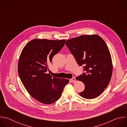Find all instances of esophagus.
Here are the masks:
<instances>
[{
	"label": "esophagus",
	"instance_id": "esophagus-1",
	"mask_svg": "<svg viewBox=\"0 0 127 127\" xmlns=\"http://www.w3.org/2000/svg\"><path fill=\"white\" fill-rule=\"evenodd\" d=\"M70 81H71V82H73V83H74L75 81H76V78L75 77H73L72 78L70 79Z\"/></svg>",
	"mask_w": 127,
	"mask_h": 127
}]
</instances>
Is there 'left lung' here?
<instances>
[{"label": "left lung", "instance_id": "8db88e82", "mask_svg": "<svg viewBox=\"0 0 127 127\" xmlns=\"http://www.w3.org/2000/svg\"><path fill=\"white\" fill-rule=\"evenodd\" d=\"M66 45L85 71L76 77L85 85L79 95L89 99L97 97L107 87L112 75L111 56L105 42L98 35H82L66 41Z\"/></svg>", "mask_w": 127, "mask_h": 127}]
</instances>
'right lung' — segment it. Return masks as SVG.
<instances>
[{
	"mask_svg": "<svg viewBox=\"0 0 127 127\" xmlns=\"http://www.w3.org/2000/svg\"><path fill=\"white\" fill-rule=\"evenodd\" d=\"M65 40L34 39L24 48L18 64V73L29 94L39 102L49 104L61 97L67 79L47 73L48 64L65 45Z\"/></svg>",
	"mask_w": 127,
	"mask_h": 127,
	"instance_id": "add662e5",
	"label": "right lung"
}]
</instances>
